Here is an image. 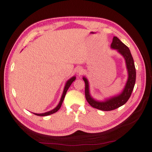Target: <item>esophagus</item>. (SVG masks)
Listing matches in <instances>:
<instances>
[{
    "label": "esophagus",
    "instance_id": "1",
    "mask_svg": "<svg viewBox=\"0 0 152 152\" xmlns=\"http://www.w3.org/2000/svg\"><path fill=\"white\" fill-rule=\"evenodd\" d=\"M83 70L81 66H78L76 68V72L78 73L79 75H81V74L83 73Z\"/></svg>",
    "mask_w": 152,
    "mask_h": 152
}]
</instances>
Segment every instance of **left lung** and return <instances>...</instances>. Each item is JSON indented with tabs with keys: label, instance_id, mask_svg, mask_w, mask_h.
Returning a JSON list of instances; mask_svg holds the SVG:
<instances>
[{
	"label": "left lung",
	"instance_id": "obj_1",
	"mask_svg": "<svg viewBox=\"0 0 152 152\" xmlns=\"http://www.w3.org/2000/svg\"><path fill=\"white\" fill-rule=\"evenodd\" d=\"M110 48L112 49L115 50L119 54L121 55L125 61L128 77L124 88L121 92L111 97L105 99L104 101H97L93 98L90 94L89 81L86 76H83V80L86 84L85 95L87 101L92 107L103 111L113 110L125 104L130 98L136 81V69L133 58L129 48L116 37L113 38Z\"/></svg>",
	"mask_w": 152,
	"mask_h": 152
}]
</instances>
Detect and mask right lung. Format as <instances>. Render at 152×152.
Instances as JSON below:
<instances>
[{
    "label": "right lung",
    "mask_w": 152,
    "mask_h": 152,
    "mask_svg": "<svg viewBox=\"0 0 152 152\" xmlns=\"http://www.w3.org/2000/svg\"><path fill=\"white\" fill-rule=\"evenodd\" d=\"M76 76H72V78H70L69 80H68L66 83H65V86H64V89H63V94H62V96H61V100L59 102V104H58V105L56 106V108H53V110H51L50 111H48L47 112H45V113H42V114H37V113H33L34 114L37 115H38V116H46V115H51L53 114V113L55 112H57L60 109L61 105H62V103L63 102V100L64 99V96H65L66 95V91L67 90L69 89V87L70 86V85L72 84V82L74 81V80H76Z\"/></svg>",
    "instance_id": "add662e5"
}]
</instances>
